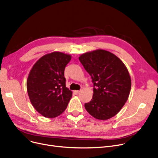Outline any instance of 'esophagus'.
Here are the masks:
<instances>
[{"label": "esophagus", "instance_id": "esophagus-1", "mask_svg": "<svg viewBox=\"0 0 158 158\" xmlns=\"http://www.w3.org/2000/svg\"><path fill=\"white\" fill-rule=\"evenodd\" d=\"M74 92H75V94H79L81 92V91L80 90H75Z\"/></svg>", "mask_w": 158, "mask_h": 158}]
</instances>
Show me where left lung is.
I'll return each instance as SVG.
<instances>
[{"label": "left lung", "mask_w": 158, "mask_h": 158, "mask_svg": "<svg viewBox=\"0 0 158 158\" xmlns=\"http://www.w3.org/2000/svg\"><path fill=\"white\" fill-rule=\"evenodd\" d=\"M79 59L94 84L92 99L85 104L86 111L99 120L114 117L125 104L131 89L127 67L114 54L104 50L85 53Z\"/></svg>", "instance_id": "left-lung-1"}]
</instances>
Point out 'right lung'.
<instances>
[{
	"mask_svg": "<svg viewBox=\"0 0 158 158\" xmlns=\"http://www.w3.org/2000/svg\"><path fill=\"white\" fill-rule=\"evenodd\" d=\"M71 56L55 52L40 58L27 79V91L31 103L46 118H53L67 107L72 92L66 87L64 69Z\"/></svg>",
	"mask_w": 158,
	"mask_h": 158,
	"instance_id": "obj_1",
	"label": "right lung"
}]
</instances>
